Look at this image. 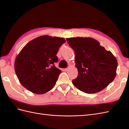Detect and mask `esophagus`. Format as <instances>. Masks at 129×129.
<instances>
[{"mask_svg": "<svg viewBox=\"0 0 129 129\" xmlns=\"http://www.w3.org/2000/svg\"><path fill=\"white\" fill-rule=\"evenodd\" d=\"M70 69V67H68L67 68H66V69H64V71H65V72H67V71L69 70Z\"/></svg>", "mask_w": 129, "mask_h": 129, "instance_id": "1", "label": "esophagus"}]
</instances>
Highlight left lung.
<instances>
[{
    "label": "left lung",
    "mask_w": 129,
    "mask_h": 129,
    "mask_svg": "<svg viewBox=\"0 0 129 129\" xmlns=\"http://www.w3.org/2000/svg\"><path fill=\"white\" fill-rule=\"evenodd\" d=\"M67 41L75 54L78 75L72 82L76 88L94 94L105 89L114 80L117 60L98 41L89 37L67 38Z\"/></svg>",
    "instance_id": "obj_1"
}]
</instances>
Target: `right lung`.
<instances>
[{
	"label": "right lung",
	"mask_w": 129,
	"mask_h": 129,
	"mask_svg": "<svg viewBox=\"0 0 129 129\" xmlns=\"http://www.w3.org/2000/svg\"><path fill=\"white\" fill-rule=\"evenodd\" d=\"M66 41L62 38L43 35L24 46L15 59L14 69L22 85L37 94L53 88L61 71L55 66L56 55Z\"/></svg>",
	"instance_id": "add662e5"
}]
</instances>
